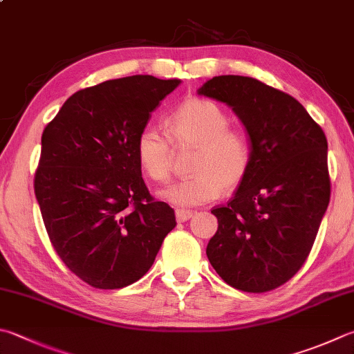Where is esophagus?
I'll return each instance as SVG.
<instances>
[{
  "mask_svg": "<svg viewBox=\"0 0 354 354\" xmlns=\"http://www.w3.org/2000/svg\"><path fill=\"white\" fill-rule=\"evenodd\" d=\"M192 217V212L191 211H185V209H177L176 211V218L178 223L186 222V220H189Z\"/></svg>",
  "mask_w": 354,
  "mask_h": 354,
  "instance_id": "obj_1",
  "label": "esophagus"
}]
</instances>
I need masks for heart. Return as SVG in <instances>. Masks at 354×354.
I'll return each instance as SVG.
<instances>
[{"label":"heart","instance_id":"1","mask_svg":"<svg viewBox=\"0 0 354 354\" xmlns=\"http://www.w3.org/2000/svg\"><path fill=\"white\" fill-rule=\"evenodd\" d=\"M176 145L197 146L191 178L171 185L158 197L177 208L212 202L223 191L242 183L251 166V145L243 132L230 128V117L214 102L205 98L186 100L165 120ZM136 156L140 168L156 182L171 177L172 148L169 138L152 126L137 137Z\"/></svg>","mask_w":354,"mask_h":354}]
</instances>
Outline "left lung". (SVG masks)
Here are the masks:
<instances>
[{"instance_id": "1", "label": "left lung", "mask_w": 354, "mask_h": 354, "mask_svg": "<svg viewBox=\"0 0 354 354\" xmlns=\"http://www.w3.org/2000/svg\"><path fill=\"white\" fill-rule=\"evenodd\" d=\"M197 94L230 106L251 145L248 174L211 211L218 228L206 256L237 290H274L301 270L328 208L325 134L296 98L256 78L218 75Z\"/></svg>"}]
</instances>
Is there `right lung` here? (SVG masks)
I'll use <instances>...</instances> for the list:
<instances>
[{
  "label": "right lung",
  "instance_id": "obj_1",
  "mask_svg": "<svg viewBox=\"0 0 354 354\" xmlns=\"http://www.w3.org/2000/svg\"><path fill=\"white\" fill-rule=\"evenodd\" d=\"M180 83L109 80L71 95L43 131L35 196L46 231L64 265L94 288L137 282L177 225L174 209L146 188L136 142Z\"/></svg>",
  "mask_w": 354,
  "mask_h": 354
}]
</instances>
